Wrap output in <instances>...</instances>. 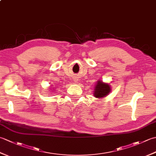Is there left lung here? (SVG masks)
Returning a JSON list of instances; mask_svg holds the SVG:
<instances>
[{"instance_id": "1", "label": "left lung", "mask_w": 156, "mask_h": 156, "mask_svg": "<svg viewBox=\"0 0 156 156\" xmlns=\"http://www.w3.org/2000/svg\"><path fill=\"white\" fill-rule=\"evenodd\" d=\"M111 91L110 86L105 84L102 81H98L94 89V97L97 98H102L107 95Z\"/></svg>"}]
</instances>
